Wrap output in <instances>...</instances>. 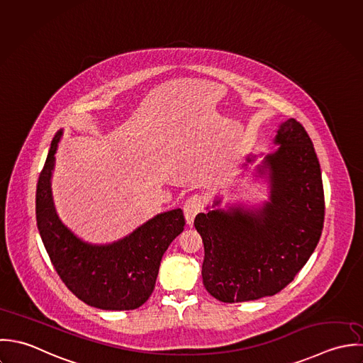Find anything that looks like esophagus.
<instances>
[{"label": "esophagus", "mask_w": 363, "mask_h": 363, "mask_svg": "<svg viewBox=\"0 0 363 363\" xmlns=\"http://www.w3.org/2000/svg\"><path fill=\"white\" fill-rule=\"evenodd\" d=\"M202 208H203V199L199 195H194L186 199V202L184 205V215H185L186 223L189 225L194 223L196 215L201 213Z\"/></svg>", "instance_id": "obj_1"}]
</instances>
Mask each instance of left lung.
Returning a JSON list of instances; mask_svg holds the SVG:
<instances>
[{"mask_svg":"<svg viewBox=\"0 0 363 363\" xmlns=\"http://www.w3.org/2000/svg\"><path fill=\"white\" fill-rule=\"evenodd\" d=\"M274 143L279 148L258 165L269 182L268 202L259 209L237 206L195 218L205 247L203 285L224 303L274 296L288 286L323 231L324 191L311 139L296 119H288Z\"/></svg>","mask_w":363,"mask_h":363,"instance_id":"1","label":"left lung"}]
</instances>
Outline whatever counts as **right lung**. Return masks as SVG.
Returning a JSON list of instances; mask_svg holds the SVG:
<instances>
[{"mask_svg":"<svg viewBox=\"0 0 363 363\" xmlns=\"http://www.w3.org/2000/svg\"><path fill=\"white\" fill-rule=\"evenodd\" d=\"M63 132L52 140L36 188V221L50 261L65 285L88 306L135 310L151 296L160 262L185 225L181 209L160 213L111 244L78 238L57 216L52 196L55 154Z\"/></svg>","mask_w":363,"mask_h":363,"instance_id":"1","label":"right lung"}]
</instances>
